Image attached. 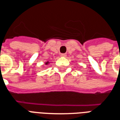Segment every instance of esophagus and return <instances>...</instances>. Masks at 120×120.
I'll use <instances>...</instances> for the list:
<instances>
[{
    "label": "esophagus",
    "instance_id": "1",
    "mask_svg": "<svg viewBox=\"0 0 120 120\" xmlns=\"http://www.w3.org/2000/svg\"><path fill=\"white\" fill-rule=\"evenodd\" d=\"M66 56H67L66 54H61V55H60V56H61V57H65Z\"/></svg>",
    "mask_w": 120,
    "mask_h": 120
}]
</instances>
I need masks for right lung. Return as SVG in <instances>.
<instances>
[{"mask_svg": "<svg viewBox=\"0 0 120 120\" xmlns=\"http://www.w3.org/2000/svg\"><path fill=\"white\" fill-rule=\"evenodd\" d=\"M50 64V62H49V60H47V62L45 63V65H48V64Z\"/></svg>", "mask_w": 120, "mask_h": 120, "instance_id": "obj_1", "label": "right lung"}]
</instances>
